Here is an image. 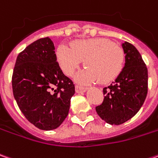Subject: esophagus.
<instances>
[{"instance_id":"34e87169","label":"esophagus","mask_w":158,"mask_h":158,"mask_svg":"<svg viewBox=\"0 0 158 158\" xmlns=\"http://www.w3.org/2000/svg\"><path fill=\"white\" fill-rule=\"evenodd\" d=\"M75 90L78 94H81V93H84L86 91V88L85 87H83V86H80V85H76L75 87Z\"/></svg>"}]
</instances>
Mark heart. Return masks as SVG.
<instances>
[{"label":"heart","instance_id":"1","mask_svg":"<svg viewBox=\"0 0 158 158\" xmlns=\"http://www.w3.org/2000/svg\"><path fill=\"white\" fill-rule=\"evenodd\" d=\"M57 57L67 76H72L85 60L86 67L77 76L81 83H109L121 73L124 63L123 49L105 37L77 40L71 48L60 45Z\"/></svg>","mask_w":158,"mask_h":158}]
</instances>
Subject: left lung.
I'll list each match as a JSON object with an SVG mask.
<instances>
[{
	"mask_svg": "<svg viewBox=\"0 0 158 158\" xmlns=\"http://www.w3.org/2000/svg\"><path fill=\"white\" fill-rule=\"evenodd\" d=\"M125 65L114 82L103 88V102L95 107L98 115L109 124L120 125L135 115L148 93V69L133 44H123Z\"/></svg>",
	"mask_w": 158,
	"mask_h": 158,
	"instance_id": "obj_1",
	"label": "left lung"
}]
</instances>
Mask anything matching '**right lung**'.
I'll return each instance as SVG.
<instances>
[{
    "label": "right lung",
    "instance_id": "1",
    "mask_svg": "<svg viewBox=\"0 0 158 158\" xmlns=\"http://www.w3.org/2000/svg\"><path fill=\"white\" fill-rule=\"evenodd\" d=\"M12 88L20 110L36 128L52 130L64 121L75 86L59 67L50 37L40 38L20 52Z\"/></svg>",
    "mask_w": 158,
    "mask_h": 158
}]
</instances>
